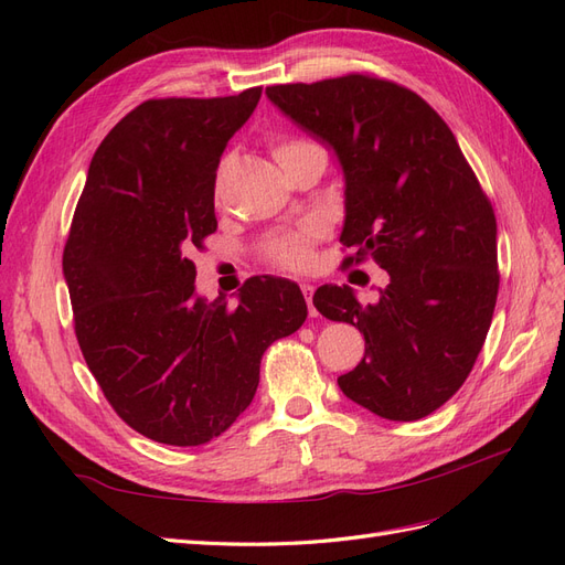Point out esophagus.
<instances>
[{"instance_id":"1","label":"esophagus","mask_w":565,"mask_h":565,"mask_svg":"<svg viewBox=\"0 0 565 565\" xmlns=\"http://www.w3.org/2000/svg\"><path fill=\"white\" fill-rule=\"evenodd\" d=\"M301 292H303L306 303H309V313H311V316H316L318 311H316V306H313V285H309V282H301Z\"/></svg>"}]
</instances>
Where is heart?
Masks as SVG:
<instances>
[{"label": "heart", "mask_w": 565, "mask_h": 565, "mask_svg": "<svg viewBox=\"0 0 565 565\" xmlns=\"http://www.w3.org/2000/svg\"><path fill=\"white\" fill-rule=\"evenodd\" d=\"M306 141H282L276 146V158L285 156L287 150H295L297 146H303ZM226 160L218 167V181L226 172ZM322 231L311 224L303 226L301 231H287V233H276L266 237V243L262 245L264 259L270 262L273 266H280L285 270H306L313 264V245Z\"/></svg>", "instance_id": "obj_1"}]
</instances>
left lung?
Segmentation results:
<instances>
[{
    "mask_svg": "<svg viewBox=\"0 0 565 565\" xmlns=\"http://www.w3.org/2000/svg\"><path fill=\"white\" fill-rule=\"evenodd\" d=\"M295 125L328 143L344 172V268L374 259L388 285L361 306L322 285L313 306L365 337L337 380L344 396L393 422L431 415L465 384L498 301V224L450 127L396 82L344 75L266 87Z\"/></svg>",
    "mask_w": 565,
    "mask_h": 565,
    "instance_id": "8db88e82",
    "label": "left lung"
}]
</instances>
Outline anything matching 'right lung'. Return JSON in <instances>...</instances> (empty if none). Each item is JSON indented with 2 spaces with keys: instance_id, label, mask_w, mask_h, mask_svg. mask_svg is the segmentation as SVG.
<instances>
[{
  "instance_id": "1",
  "label": "right lung",
  "mask_w": 565,
  "mask_h": 565,
  "mask_svg": "<svg viewBox=\"0 0 565 565\" xmlns=\"http://www.w3.org/2000/svg\"><path fill=\"white\" fill-rule=\"evenodd\" d=\"M262 87L150 98L96 148L63 249L75 334L100 391L134 431L202 446L252 403L273 341L306 320L299 285L249 278L237 303L195 297L191 254L216 231L214 181Z\"/></svg>"
}]
</instances>
